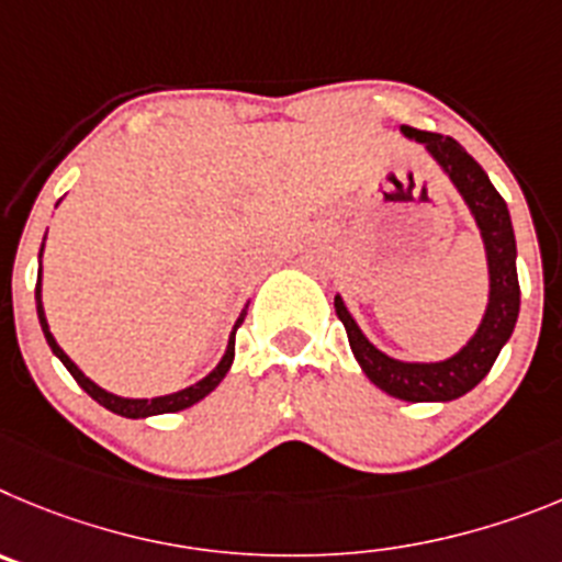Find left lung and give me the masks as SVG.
<instances>
[{
    "label": "left lung",
    "instance_id": "obj_1",
    "mask_svg": "<svg viewBox=\"0 0 562 562\" xmlns=\"http://www.w3.org/2000/svg\"><path fill=\"white\" fill-rule=\"evenodd\" d=\"M403 134L426 145L428 154L439 161V168L457 184L464 204L470 206L479 229H482L484 249H487L490 266V302L476 336L470 338L468 347L448 361L437 363H406L383 356L378 347L369 344L356 318L344 307L341 296H336V313L341 318L347 338H350L352 356L361 363L367 378L397 401L431 403V401H457L470 389L479 386L482 378L493 369L495 358L513 336L520 307L518 269H515V232L509 221L507 201L490 184L487 173L473 156L453 139V136L431 134L403 125Z\"/></svg>",
    "mask_w": 562,
    "mask_h": 562
}]
</instances>
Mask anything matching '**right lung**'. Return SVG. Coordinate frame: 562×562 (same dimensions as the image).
Returning <instances> with one entry per match:
<instances>
[{"instance_id": "right-lung-1", "label": "right lung", "mask_w": 562, "mask_h": 562, "mask_svg": "<svg viewBox=\"0 0 562 562\" xmlns=\"http://www.w3.org/2000/svg\"><path fill=\"white\" fill-rule=\"evenodd\" d=\"M44 249V246H42ZM35 307H38V322H42V330H44V338H47V344L53 347L55 356L60 358V363L69 369V375L78 381V386L83 389L92 401H98L100 406H105L109 412L120 414V417H131V419H139V417H154V414H170V412H181V408H190L193 403L204 401L206 394L212 392V389L218 386L221 381L226 378V372H229L232 367V358H235V330L240 325H244V316L237 318L235 330H232V338H229V347H226L224 358H221V363L215 369H212L210 375L204 378V381L193 383V386L181 389V392H173V394H165V397H154V401H131V397H117V394L105 392V389H100L98 383H92L89 378L80 372L78 367H75L72 361H69V356L58 347V341L53 338V333H49V325H47V316H44V307H42V274H38V282H35Z\"/></svg>"}]
</instances>
